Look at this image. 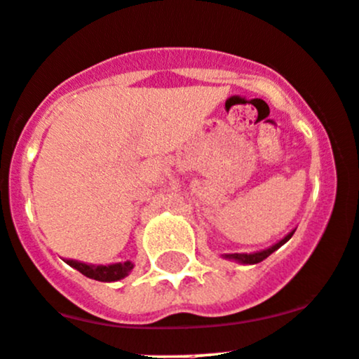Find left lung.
Instances as JSON below:
<instances>
[{"label": "left lung", "mask_w": 359, "mask_h": 359, "mask_svg": "<svg viewBox=\"0 0 359 359\" xmlns=\"http://www.w3.org/2000/svg\"><path fill=\"white\" fill-rule=\"evenodd\" d=\"M293 233H294V230L290 231V233L286 235L285 238L279 240L278 243H274L273 247H269V249H266V250L254 252V254H224L223 257H224V259H231V261H237V262H242V264H257V262L264 261V259H266V257H269V255L273 254L274 250H278L279 247L285 245V243L288 242V240H290L291 237H293Z\"/></svg>", "instance_id": "8db88e82"}]
</instances>
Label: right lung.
I'll list each match as a JSON object with an SVG mask.
<instances>
[{
  "label": "right lung",
  "instance_id": "right-lung-1",
  "mask_svg": "<svg viewBox=\"0 0 359 359\" xmlns=\"http://www.w3.org/2000/svg\"><path fill=\"white\" fill-rule=\"evenodd\" d=\"M65 262L68 264V266L74 267L76 271H80V273L86 276V278H92L95 279V281L102 283L119 281V279L126 278V276L131 273L133 267H135L131 261L110 264V266H92V264L73 261V259H66Z\"/></svg>",
  "mask_w": 359,
  "mask_h": 359
}]
</instances>
